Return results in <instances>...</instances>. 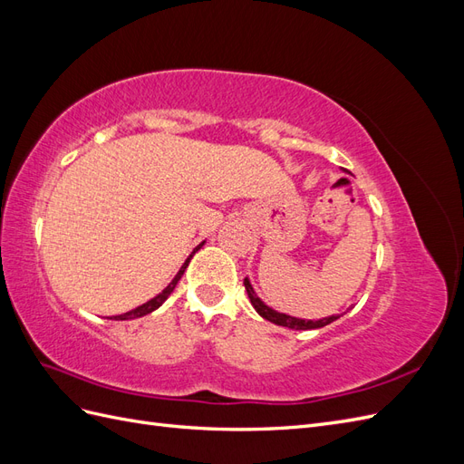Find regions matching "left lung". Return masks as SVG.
<instances>
[{
    "label": "left lung",
    "mask_w": 464,
    "mask_h": 464,
    "mask_svg": "<svg viewBox=\"0 0 464 464\" xmlns=\"http://www.w3.org/2000/svg\"><path fill=\"white\" fill-rule=\"evenodd\" d=\"M244 286H246V292L249 296V302L251 305L256 307V312L265 317L266 321L271 323H276V325H283V327H288V329H296V331H307V329H319V327H325L329 325V323L336 321L341 315H331V317H323L319 321H312V319H298V317H292V315H286V314H278L275 310H271L269 305H265L259 298L257 294L254 292V288H251L247 276L244 278Z\"/></svg>",
    "instance_id": "left-lung-1"
}]
</instances>
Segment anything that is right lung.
<instances>
[{
	"label": "right lung",
	"instance_id": "obj_1",
	"mask_svg": "<svg viewBox=\"0 0 464 464\" xmlns=\"http://www.w3.org/2000/svg\"><path fill=\"white\" fill-rule=\"evenodd\" d=\"M203 244H199L198 247H195L193 249V254H195V251H198L199 247H201ZM193 254L186 259V263L184 265H181V269L178 271V275L174 276V280H172V283L170 285H168L160 294H159V296H154L152 300H149L147 304H143V305H139V307H135V310H131V312H128V314H121V315H114V317H110V319H114V321H125V319H135V317H143V315H147V314H150V312H154V310H157V307H160L162 304H164V300L168 298V296H170V294L174 292V288H176V285H178V280L181 278V275H184L186 273V269H188V265H189V259L193 257Z\"/></svg>",
	"mask_w": 464,
	"mask_h": 464
}]
</instances>
